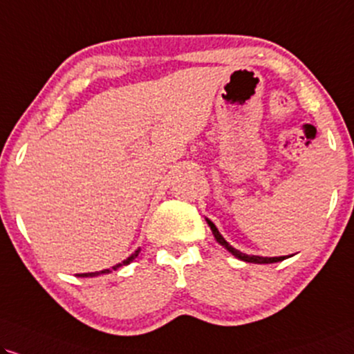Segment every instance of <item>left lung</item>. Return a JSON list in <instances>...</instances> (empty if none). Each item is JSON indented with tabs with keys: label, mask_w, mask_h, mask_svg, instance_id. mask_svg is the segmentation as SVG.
<instances>
[{
	"label": "left lung",
	"mask_w": 354,
	"mask_h": 354,
	"mask_svg": "<svg viewBox=\"0 0 354 354\" xmlns=\"http://www.w3.org/2000/svg\"><path fill=\"white\" fill-rule=\"evenodd\" d=\"M205 220H207L208 226H210V230H212L213 236H215V239H216V243H220L221 246H223L226 251L231 252V254H233L234 257H238V259L244 261V263H252V264H272V263H279V261H283V259H287V257H290V256H279V257H263V256H254V254H244V252L238 251L236 248H233V246H231V244H230L228 241H226V239H225L223 236H221V233H220V231H218L216 226L213 225L212 221L208 220V218H205Z\"/></svg>",
	"instance_id": "obj_1"
}]
</instances>
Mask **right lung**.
Segmentation results:
<instances>
[{"label":"right lung","mask_w":354,"mask_h":354,"mask_svg":"<svg viewBox=\"0 0 354 354\" xmlns=\"http://www.w3.org/2000/svg\"><path fill=\"white\" fill-rule=\"evenodd\" d=\"M139 248L136 251L133 252V254H131L129 257H126V259L123 261V263H120V264H116V266H113L111 269H103V270H97V272H84V274H77V277H97V276H102V274H108V272H111V270H116L118 268H121V266H128L131 261H134L138 257V254H139Z\"/></svg>","instance_id":"obj_1"}]
</instances>
